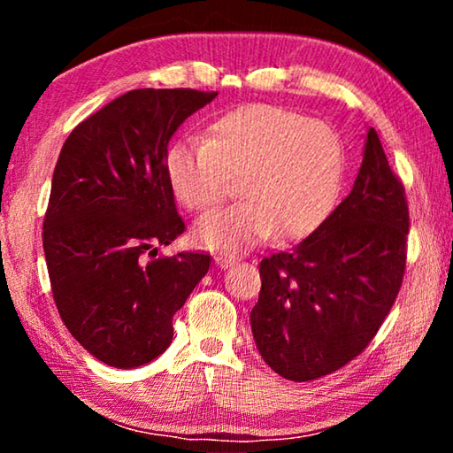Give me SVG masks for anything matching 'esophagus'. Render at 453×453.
I'll use <instances>...</instances> for the list:
<instances>
[{"label": "esophagus", "mask_w": 453, "mask_h": 453, "mask_svg": "<svg viewBox=\"0 0 453 453\" xmlns=\"http://www.w3.org/2000/svg\"><path fill=\"white\" fill-rule=\"evenodd\" d=\"M216 264H218L219 267H227V265L234 264V259H232V257H221V256H218V257H216Z\"/></svg>", "instance_id": "1"}]
</instances>
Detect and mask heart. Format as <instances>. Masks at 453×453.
Listing matches in <instances>:
<instances>
[{"label":"heart","instance_id":"b5f03b06","mask_svg":"<svg viewBox=\"0 0 453 453\" xmlns=\"http://www.w3.org/2000/svg\"><path fill=\"white\" fill-rule=\"evenodd\" d=\"M346 151L326 121L281 105L254 104L226 113L203 142L173 143L165 175L178 202L203 213L237 191L232 208L197 221V245L240 251L278 234L297 240L327 216L340 189Z\"/></svg>","mask_w":453,"mask_h":453}]
</instances>
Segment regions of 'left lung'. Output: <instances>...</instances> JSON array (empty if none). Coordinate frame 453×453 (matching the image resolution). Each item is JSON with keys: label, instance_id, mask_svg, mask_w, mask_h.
Here are the masks:
<instances>
[{"label": "left lung", "instance_id": "8db88e82", "mask_svg": "<svg viewBox=\"0 0 453 453\" xmlns=\"http://www.w3.org/2000/svg\"><path fill=\"white\" fill-rule=\"evenodd\" d=\"M408 234L403 183L370 127L349 196L300 245L259 264L250 319L264 362L311 381L362 354L400 294Z\"/></svg>", "mask_w": 453, "mask_h": 453}]
</instances>
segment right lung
<instances>
[{
  "label": "right lung",
  "instance_id": "add662e5",
  "mask_svg": "<svg viewBox=\"0 0 453 453\" xmlns=\"http://www.w3.org/2000/svg\"><path fill=\"white\" fill-rule=\"evenodd\" d=\"M218 91L134 89L73 127L53 170L43 251L53 302L91 356L127 370L170 348L173 316L211 256L157 254L186 232L167 143Z\"/></svg>",
  "mask_w": 453,
  "mask_h": 453
}]
</instances>
